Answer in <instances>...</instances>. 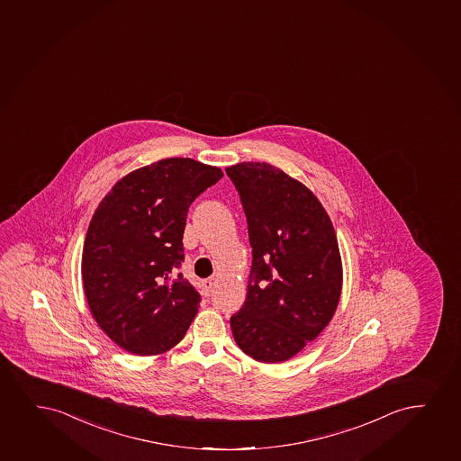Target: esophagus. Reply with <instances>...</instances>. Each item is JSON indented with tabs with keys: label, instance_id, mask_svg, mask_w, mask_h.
Masks as SVG:
<instances>
[{
	"label": "esophagus",
	"instance_id": "34e87169",
	"mask_svg": "<svg viewBox=\"0 0 461 461\" xmlns=\"http://www.w3.org/2000/svg\"><path fill=\"white\" fill-rule=\"evenodd\" d=\"M212 288H213V282H212V280H203V293H204L205 296H209Z\"/></svg>",
	"mask_w": 461,
	"mask_h": 461
}]
</instances>
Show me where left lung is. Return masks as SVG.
<instances>
[{
    "label": "left lung",
    "mask_w": 461,
    "mask_h": 461,
    "mask_svg": "<svg viewBox=\"0 0 461 461\" xmlns=\"http://www.w3.org/2000/svg\"><path fill=\"white\" fill-rule=\"evenodd\" d=\"M248 220L252 267L235 343L256 362L290 360L339 307L343 263L330 216L309 186L267 162L226 168Z\"/></svg>",
    "instance_id": "left-lung-1"
}]
</instances>
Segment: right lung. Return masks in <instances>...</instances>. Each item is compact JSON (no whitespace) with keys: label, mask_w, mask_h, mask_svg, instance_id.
I'll return each instance as SVG.
<instances>
[{"label":"right lung","mask_w":461,"mask_h":461,"mask_svg":"<svg viewBox=\"0 0 461 461\" xmlns=\"http://www.w3.org/2000/svg\"><path fill=\"white\" fill-rule=\"evenodd\" d=\"M222 176L193 158H162L122 176L95 210L82 285L95 321L122 349L158 356L184 339L201 301L177 273L186 213Z\"/></svg>","instance_id":"obj_1"}]
</instances>
